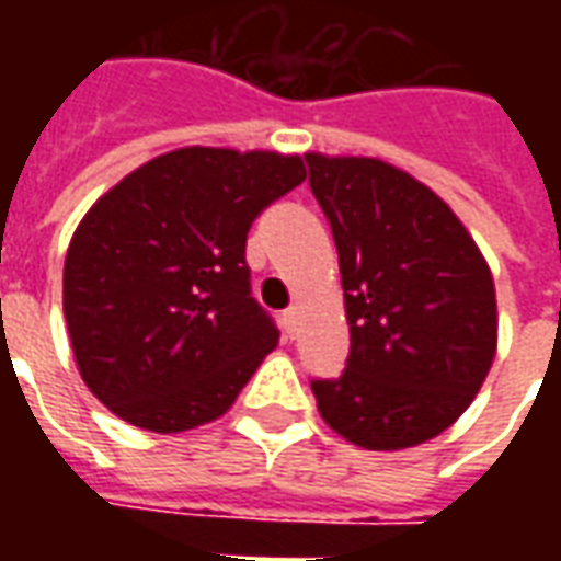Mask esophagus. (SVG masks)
I'll return each mask as SVG.
<instances>
[{
	"label": "esophagus",
	"mask_w": 561,
	"mask_h": 561,
	"mask_svg": "<svg viewBox=\"0 0 561 561\" xmlns=\"http://www.w3.org/2000/svg\"><path fill=\"white\" fill-rule=\"evenodd\" d=\"M282 330H285V336H294L297 333V309H285L282 312Z\"/></svg>",
	"instance_id": "1"
}]
</instances>
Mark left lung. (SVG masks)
Segmentation results:
<instances>
[{
  "label": "left lung",
  "mask_w": 561,
  "mask_h": 561,
  "mask_svg": "<svg viewBox=\"0 0 561 561\" xmlns=\"http://www.w3.org/2000/svg\"><path fill=\"white\" fill-rule=\"evenodd\" d=\"M306 164L352 330L342 376L312 378L318 412L369 450L421 445L469 409L490 373V267L445 201L405 171L318 152Z\"/></svg>",
  "instance_id": "8db88e82"
}]
</instances>
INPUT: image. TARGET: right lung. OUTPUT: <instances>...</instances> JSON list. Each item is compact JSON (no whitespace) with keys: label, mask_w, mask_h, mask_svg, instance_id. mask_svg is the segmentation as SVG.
Masks as SVG:
<instances>
[{"label":"right lung","mask_w":561,"mask_h":561,"mask_svg":"<svg viewBox=\"0 0 561 561\" xmlns=\"http://www.w3.org/2000/svg\"><path fill=\"white\" fill-rule=\"evenodd\" d=\"M306 180L279 152L185 147L128 173L71 237L62 306L87 388L123 421H216L279 340L252 297L245 233Z\"/></svg>","instance_id":"1"}]
</instances>
